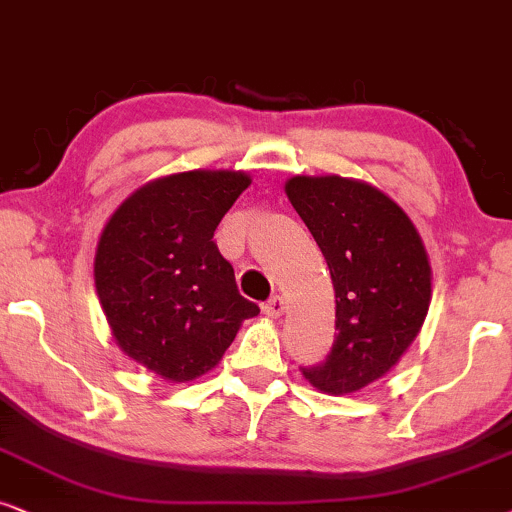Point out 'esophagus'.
<instances>
[{"instance_id": "34e87169", "label": "esophagus", "mask_w": 512, "mask_h": 512, "mask_svg": "<svg viewBox=\"0 0 512 512\" xmlns=\"http://www.w3.org/2000/svg\"><path fill=\"white\" fill-rule=\"evenodd\" d=\"M262 311L267 313L269 318H278V316H283V311H285V302H283V297H271L267 304H262Z\"/></svg>"}]
</instances>
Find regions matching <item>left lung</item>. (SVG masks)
<instances>
[{"label": "left lung", "instance_id": "left-lung-1", "mask_svg": "<svg viewBox=\"0 0 512 512\" xmlns=\"http://www.w3.org/2000/svg\"><path fill=\"white\" fill-rule=\"evenodd\" d=\"M285 194L323 252L335 285V344L302 367L325 393H353L391 372L431 304V264L419 231L393 199L339 175H295Z\"/></svg>", "mask_w": 512, "mask_h": 512}]
</instances>
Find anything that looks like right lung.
<instances>
[{"mask_svg": "<svg viewBox=\"0 0 512 512\" xmlns=\"http://www.w3.org/2000/svg\"><path fill=\"white\" fill-rule=\"evenodd\" d=\"M250 187L243 170H189L147 182L114 210L95 250V290L119 349L168 381L220 363L245 318L234 267L213 241Z\"/></svg>", "mask_w": 512, "mask_h": 512, "instance_id": "obj_1", "label": "right lung"}]
</instances>
